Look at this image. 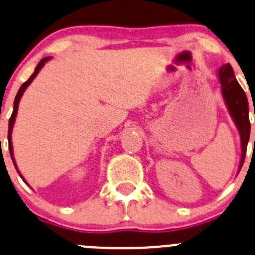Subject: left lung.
<instances>
[{"label":"left lung","mask_w":255,"mask_h":255,"mask_svg":"<svg viewBox=\"0 0 255 255\" xmlns=\"http://www.w3.org/2000/svg\"><path fill=\"white\" fill-rule=\"evenodd\" d=\"M219 85H221V93L223 97L224 105L228 110L229 116L233 120L237 129H238L239 138H241V159H239L238 173L243 165L246 158L247 145H248L249 134H251V123H249V107L248 100L244 93L243 88L239 86L238 81L234 77L233 68L229 63L222 66L218 73Z\"/></svg>","instance_id":"1"}]
</instances>
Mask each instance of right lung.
<instances>
[{
	"instance_id": "add662e5",
	"label": "right lung",
	"mask_w": 255,
	"mask_h": 255,
	"mask_svg": "<svg viewBox=\"0 0 255 255\" xmlns=\"http://www.w3.org/2000/svg\"><path fill=\"white\" fill-rule=\"evenodd\" d=\"M51 59H52V57H44V58H42V59H41V62H39L38 65H37V67H36V70H34V72L32 73V76H31V77H29L28 80H27L26 82H24L23 85H22L21 87H19L18 92H17V96H16V98H14L13 112H12V116H11V118H9V123H8V143H9V153H11L12 162H13V164H14V167H16L17 172H18L19 177H21L22 179H23V182L26 183L27 185H29V184H28V183L26 182V179H24V178H23V175H22V174H21V172H19V170H18V167H17L16 159H14V155H13V145H12V130H13V126H14V122H16L17 112H18V106H19V101H21V98H22V96H23L24 91H26V90H27V87H28V86L31 85V83H32V81H33L34 78L37 77V75H38V73H39V71H41L42 68H43V66L46 65L47 62H48V61H51Z\"/></svg>"
}]
</instances>
